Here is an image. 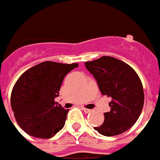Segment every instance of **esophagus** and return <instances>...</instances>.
<instances>
[{
  "mask_svg": "<svg viewBox=\"0 0 160 160\" xmlns=\"http://www.w3.org/2000/svg\"><path fill=\"white\" fill-rule=\"evenodd\" d=\"M82 110H83L85 113H89V112H91V111H92V110L88 109V108H85V107H82Z\"/></svg>",
  "mask_w": 160,
  "mask_h": 160,
  "instance_id": "esophagus-1",
  "label": "esophagus"
}]
</instances>
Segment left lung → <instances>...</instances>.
<instances>
[{
	"instance_id": "obj_1",
	"label": "left lung",
	"mask_w": 160,
	"mask_h": 160,
	"mask_svg": "<svg viewBox=\"0 0 160 160\" xmlns=\"http://www.w3.org/2000/svg\"><path fill=\"white\" fill-rule=\"evenodd\" d=\"M85 66L97 80L102 95L112 98L111 111L104 113V122L94 129L105 136L128 131L144 107L145 95L138 74L130 65L110 56L86 62Z\"/></svg>"
}]
</instances>
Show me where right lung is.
<instances>
[{"mask_svg":"<svg viewBox=\"0 0 160 160\" xmlns=\"http://www.w3.org/2000/svg\"><path fill=\"white\" fill-rule=\"evenodd\" d=\"M75 63L46 61L25 71L15 82L11 96L14 116L28 135L48 139L64 126L68 112L54 101L64 77Z\"/></svg>","mask_w":160,"mask_h":160,"instance_id":"right-lung-1","label":"right lung"}]
</instances>
